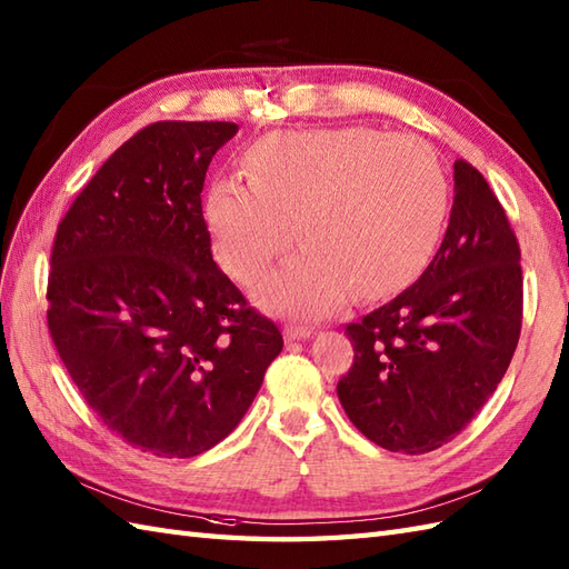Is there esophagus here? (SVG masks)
<instances>
[{
	"instance_id": "esophagus-1",
	"label": "esophagus",
	"mask_w": 569,
	"mask_h": 569,
	"mask_svg": "<svg viewBox=\"0 0 569 569\" xmlns=\"http://www.w3.org/2000/svg\"><path fill=\"white\" fill-rule=\"evenodd\" d=\"M283 335L288 341H300V339H308L312 335L310 327H302V325H288L283 329Z\"/></svg>"
}]
</instances>
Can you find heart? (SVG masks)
I'll return each mask as SVG.
<instances>
[{
    "instance_id": "1",
    "label": "heart",
    "mask_w": 569,
    "mask_h": 569,
    "mask_svg": "<svg viewBox=\"0 0 569 569\" xmlns=\"http://www.w3.org/2000/svg\"><path fill=\"white\" fill-rule=\"evenodd\" d=\"M247 174L210 189L213 252L237 281L252 283L298 237L306 247L259 288L263 306L279 312L320 317L353 290L395 293L431 257L446 213L436 152L376 128L261 138Z\"/></svg>"
}]
</instances>
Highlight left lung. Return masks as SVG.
I'll return each mask as SVG.
<instances>
[{
  "label": "left lung",
  "mask_w": 569,
  "mask_h": 569,
  "mask_svg": "<svg viewBox=\"0 0 569 569\" xmlns=\"http://www.w3.org/2000/svg\"><path fill=\"white\" fill-rule=\"evenodd\" d=\"M453 208L439 252L415 286L347 325L353 363L339 402L392 453L436 451L492 398L523 320L521 249L490 183L453 164Z\"/></svg>",
  "instance_id": "8db88e82"
}]
</instances>
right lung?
<instances>
[{
	"instance_id": "right-lung-1",
	"label": "right lung",
	"mask_w": 569,
	"mask_h": 569,
	"mask_svg": "<svg viewBox=\"0 0 569 569\" xmlns=\"http://www.w3.org/2000/svg\"><path fill=\"white\" fill-rule=\"evenodd\" d=\"M224 121H157L126 140L58 224L48 329L121 439L191 458L244 417L283 337L210 252L201 191Z\"/></svg>"
}]
</instances>
